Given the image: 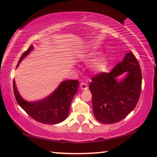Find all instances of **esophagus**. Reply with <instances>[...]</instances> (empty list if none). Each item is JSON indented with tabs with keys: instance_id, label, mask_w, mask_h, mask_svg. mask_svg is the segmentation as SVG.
Masks as SVG:
<instances>
[{
	"instance_id": "1",
	"label": "esophagus",
	"mask_w": 157,
	"mask_h": 157,
	"mask_svg": "<svg viewBox=\"0 0 157 157\" xmlns=\"http://www.w3.org/2000/svg\"><path fill=\"white\" fill-rule=\"evenodd\" d=\"M88 88V86H87V85L86 83H81L80 84V89L82 90H86Z\"/></svg>"
}]
</instances>
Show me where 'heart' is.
<instances>
[{
	"mask_svg": "<svg viewBox=\"0 0 157 157\" xmlns=\"http://www.w3.org/2000/svg\"><path fill=\"white\" fill-rule=\"evenodd\" d=\"M99 54V52L97 51H93L87 54L86 59L87 61L91 62L93 60L95 59V58L97 57L98 54ZM110 64L109 59L105 56H103V57L98 58L97 60H95L93 64V71L95 73H103L105 72L108 70V67Z\"/></svg>",
	"mask_w": 157,
	"mask_h": 157,
	"instance_id": "obj_1",
	"label": "heart"
}]
</instances>
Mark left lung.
I'll use <instances>...</instances> for the list:
<instances>
[{"label": "left lung", "mask_w": 157, "mask_h": 157, "mask_svg": "<svg viewBox=\"0 0 157 157\" xmlns=\"http://www.w3.org/2000/svg\"><path fill=\"white\" fill-rule=\"evenodd\" d=\"M127 72L123 81L117 77ZM89 88L95 118L105 124L123 120L136 105L141 90L142 75L139 63L132 52L127 53L123 61L110 73L103 72L92 78Z\"/></svg>", "instance_id": "1"}]
</instances>
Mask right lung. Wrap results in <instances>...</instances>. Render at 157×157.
<instances>
[{
	"instance_id": "1",
	"label": "right lung",
	"mask_w": 157,
	"mask_h": 157,
	"mask_svg": "<svg viewBox=\"0 0 157 157\" xmlns=\"http://www.w3.org/2000/svg\"><path fill=\"white\" fill-rule=\"evenodd\" d=\"M33 49V46H30L23 53L17 67ZM79 81L77 80L63 81L57 90L47 98L39 101L27 102L18 93L15 81L13 80L14 95L18 105L35 121L47 124H59L67 118L71 102L77 93Z\"/></svg>"
}]
</instances>
